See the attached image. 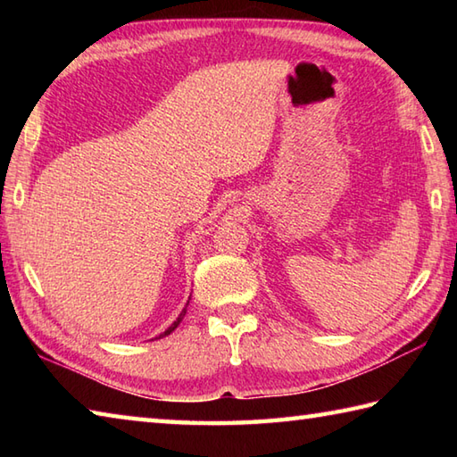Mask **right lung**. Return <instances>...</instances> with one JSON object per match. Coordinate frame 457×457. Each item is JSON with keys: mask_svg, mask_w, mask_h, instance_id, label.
<instances>
[{"mask_svg": "<svg viewBox=\"0 0 457 457\" xmlns=\"http://www.w3.org/2000/svg\"><path fill=\"white\" fill-rule=\"evenodd\" d=\"M187 306H188V303H187ZM187 306H184V308H182V312L179 314V318H177V320H174V322H172V324H170V326H169L167 329H164V332H162V334H161L159 337H164V336H169V334H172V332H174V329H177V328H179V324L182 322V318H184V316H187ZM159 337H154V339H159Z\"/></svg>", "mask_w": 457, "mask_h": 457, "instance_id": "right-lung-1", "label": "right lung"}]
</instances>
